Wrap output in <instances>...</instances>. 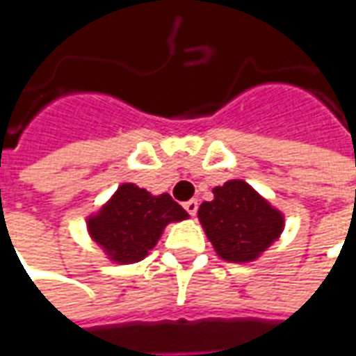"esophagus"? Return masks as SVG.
Segmentation results:
<instances>
[{"mask_svg": "<svg viewBox=\"0 0 356 356\" xmlns=\"http://www.w3.org/2000/svg\"><path fill=\"white\" fill-rule=\"evenodd\" d=\"M197 207L199 203L195 201V199H190V201H186V203H184V209H186L191 216H195V214H197Z\"/></svg>", "mask_w": 356, "mask_h": 356, "instance_id": "obj_1", "label": "esophagus"}]
</instances>
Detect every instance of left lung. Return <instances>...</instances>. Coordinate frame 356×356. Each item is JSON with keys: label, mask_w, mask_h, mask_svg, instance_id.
I'll use <instances>...</instances> for the list:
<instances>
[{"label": "left lung", "mask_w": 356, "mask_h": 356, "mask_svg": "<svg viewBox=\"0 0 356 356\" xmlns=\"http://www.w3.org/2000/svg\"><path fill=\"white\" fill-rule=\"evenodd\" d=\"M199 207V222L216 254L228 263H253L282 236L286 218L243 180L213 188Z\"/></svg>", "instance_id": "obj_1"}]
</instances>
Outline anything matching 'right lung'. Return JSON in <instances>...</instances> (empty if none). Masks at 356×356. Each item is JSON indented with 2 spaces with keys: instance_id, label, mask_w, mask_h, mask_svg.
Returning a JSON list of instances; mask_svg holds the SVG:
<instances>
[{
  "instance_id": "add662e5",
  "label": "right lung",
  "mask_w": 356,
  "mask_h": 356,
  "mask_svg": "<svg viewBox=\"0 0 356 356\" xmlns=\"http://www.w3.org/2000/svg\"><path fill=\"white\" fill-rule=\"evenodd\" d=\"M188 216L168 193L153 195L136 184H122L97 213L88 216L86 226L111 263L132 264L149 254L168 224Z\"/></svg>"
}]
</instances>
